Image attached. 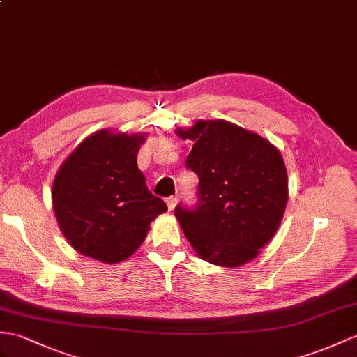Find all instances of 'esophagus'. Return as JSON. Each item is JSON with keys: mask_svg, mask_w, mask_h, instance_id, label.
<instances>
[{"mask_svg": "<svg viewBox=\"0 0 357 357\" xmlns=\"http://www.w3.org/2000/svg\"><path fill=\"white\" fill-rule=\"evenodd\" d=\"M177 202H178L177 197H174V195H171V197H168V198H167V204H168V208H169V211H174V207L177 206Z\"/></svg>", "mask_w": 357, "mask_h": 357, "instance_id": "obj_1", "label": "esophagus"}]
</instances>
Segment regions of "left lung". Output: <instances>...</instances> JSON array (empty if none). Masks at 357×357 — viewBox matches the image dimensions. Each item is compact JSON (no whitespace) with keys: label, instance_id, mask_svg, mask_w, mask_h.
Masks as SVG:
<instances>
[{"label":"left lung","instance_id":"1","mask_svg":"<svg viewBox=\"0 0 357 357\" xmlns=\"http://www.w3.org/2000/svg\"><path fill=\"white\" fill-rule=\"evenodd\" d=\"M194 141L186 168L198 176L197 203L174 215L206 262L239 266L274 236L288 202V176L279 150L227 121H198L177 130Z\"/></svg>","mask_w":357,"mask_h":357}]
</instances>
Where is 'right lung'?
Masks as SVG:
<instances>
[{"label":"right lung","mask_w":357,"mask_h":357,"mask_svg":"<svg viewBox=\"0 0 357 357\" xmlns=\"http://www.w3.org/2000/svg\"><path fill=\"white\" fill-rule=\"evenodd\" d=\"M141 135L93 133L60 167L53 207L60 230L78 253L118 264L142 244L167 203L146 188L137 168Z\"/></svg>","instance_id":"add662e5"}]
</instances>
